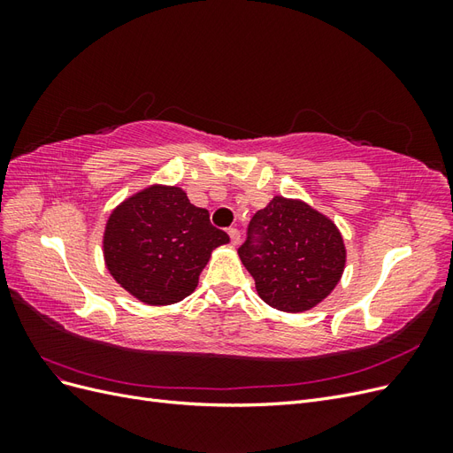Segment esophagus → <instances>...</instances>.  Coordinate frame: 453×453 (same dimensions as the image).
<instances>
[{"label": "esophagus", "instance_id": "obj_1", "mask_svg": "<svg viewBox=\"0 0 453 453\" xmlns=\"http://www.w3.org/2000/svg\"><path fill=\"white\" fill-rule=\"evenodd\" d=\"M228 236H230V242L232 245H238L242 236H240V230L238 228H228Z\"/></svg>", "mask_w": 453, "mask_h": 453}]
</instances>
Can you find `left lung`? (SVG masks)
Wrapping results in <instances>:
<instances>
[{"instance_id":"left-lung-1","label":"left lung","mask_w":453,"mask_h":453,"mask_svg":"<svg viewBox=\"0 0 453 453\" xmlns=\"http://www.w3.org/2000/svg\"><path fill=\"white\" fill-rule=\"evenodd\" d=\"M238 253L258 296L281 311L319 304L346 265L344 242L331 219L283 196H273L251 217Z\"/></svg>"}]
</instances>
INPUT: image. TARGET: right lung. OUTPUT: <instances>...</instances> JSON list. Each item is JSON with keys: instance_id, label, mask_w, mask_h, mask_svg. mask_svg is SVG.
Here are the masks:
<instances>
[{"instance_id": "obj_1", "label": "right lung", "mask_w": 453, "mask_h": 453, "mask_svg": "<svg viewBox=\"0 0 453 453\" xmlns=\"http://www.w3.org/2000/svg\"><path fill=\"white\" fill-rule=\"evenodd\" d=\"M228 242L181 188L149 187L109 217L104 257L120 287L145 304L164 306L193 293L211 251Z\"/></svg>"}]
</instances>
